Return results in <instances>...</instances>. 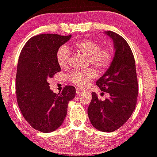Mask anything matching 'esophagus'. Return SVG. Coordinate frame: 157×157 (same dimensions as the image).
<instances>
[{
    "label": "esophagus",
    "instance_id": "esophagus-1",
    "mask_svg": "<svg viewBox=\"0 0 157 157\" xmlns=\"http://www.w3.org/2000/svg\"><path fill=\"white\" fill-rule=\"evenodd\" d=\"M82 91H83V90H82V89H78V88H77V89H76V93H77V94H82Z\"/></svg>",
    "mask_w": 157,
    "mask_h": 157
}]
</instances>
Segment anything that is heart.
<instances>
[{"label":"heart","mask_w":157,"mask_h":157,"mask_svg":"<svg viewBox=\"0 0 157 157\" xmlns=\"http://www.w3.org/2000/svg\"><path fill=\"white\" fill-rule=\"evenodd\" d=\"M77 51L87 55L88 63L92 64L100 70H105L110 66L113 60V51L110 47H100L97 41L85 39L75 44ZM69 50L66 46H61L56 54V59L60 68H67L69 63ZM96 71L92 68L73 71L68 76V80L78 87L88 86L96 77Z\"/></svg>","instance_id":"heart-1"}]
</instances>
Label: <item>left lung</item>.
<instances>
[{"instance_id":"1","label":"left lung","mask_w":157,"mask_h":157,"mask_svg":"<svg viewBox=\"0 0 157 157\" xmlns=\"http://www.w3.org/2000/svg\"><path fill=\"white\" fill-rule=\"evenodd\" d=\"M105 34L112 39L114 55L109 68L96 84L109 95L102 101L96 93H91L88 116L97 130L112 132L124 125L134 112L138 82L135 60L129 45L115 32L106 31Z\"/></svg>"}]
</instances>
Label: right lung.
I'll return each mask as SVG.
<instances>
[{
    "label": "right lung",
    "instance_id": "add662e5",
    "mask_svg": "<svg viewBox=\"0 0 157 157\" xmlns=\"http://www.w3.org/2000/svg\"><path fill=\"white\" fill-rule=\"evenodd\" d=\"M71 37L54 34L35 36L20 54L15 85L17 103L27 122L43 133L52 132L62 125L68 102L76 95L71 86H66L61 93H54L48 82L60 71L56 54Z\"/></svg>",
    "mask_w": 157,
    "mask_h": 157
}]
</instances>
